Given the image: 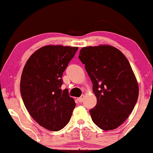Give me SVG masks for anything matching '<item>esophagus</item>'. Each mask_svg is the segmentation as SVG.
Instances as JSON below:
<instances>
[{"label": "esophagus", "mask_w": 153, "mask_h": 153, "mask_svg": "<svg viewBox=\"0 0 153 153\" xmlns=\"http://www.w3.org/2000/svg\"><path fill=\"white\" fill-rule=\"evenodd\" d=\"M83 100H84V96L83 95L79 98H77V101H78V102H79V103H82L83 101Z\"/></svg>", "instance_id": "obj_1"}]
</instances>
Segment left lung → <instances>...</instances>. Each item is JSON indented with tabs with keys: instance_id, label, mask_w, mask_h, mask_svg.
Returning <instances> with one entry per match:
<instances>
[{
	"instance_id": "left-lung-1",
	"label": "left lung",
	"mask_w": 153,
	"mask_h": 153,
	"mask_svg": "<svg viewBox=\"0 0 153 153\" xmlns=\"http://www.w3.org/2000/svg\"><path fill=\"white\" fill-rule=\"evenodd\" d=\"M79 58L97 99L89 111L92 120L103 131L117 128L131 114L138 98V84L128 60L111 45L83 48Z\"/></svg>"
}]
</instances>
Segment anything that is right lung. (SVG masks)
<instances>
[{
    "label": "right lung",
    "mask_w": 153,
    "mask_h": 153,
    "mask_svg": "<svg viewBox=\"0 0 153 153\" xmlns=\"http://www.w3.org/2000/svg\"><path fill=\"white\" fill-rule=\"evenodd\" d=\"M78 48L47 45L27 59L20 79L25 106L39 126L52 131L63 128L76 106L67 88L62 90L63 72Z\"/></svg>",
    "instance_id": "add662e5"
}]
</instances>
